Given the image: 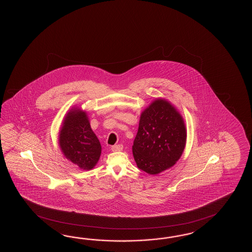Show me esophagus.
<instances>
[{
  "instance_id": "34e87169",
  "label": "esophagus",
  "mask_w": 252,
  "mask_h": 252,
  "mask_svg": "<svg viewBox=\"0 0 252 252\" xmlns=\"http://www.w3.org/2000/svg\"><path fill=\"white\" fill-rule=\"evenodd\" d=\"M124 150V146L122 144L114 145L112 147V150L113 151H121V150Z\"/></svg>"
}]
</instances>
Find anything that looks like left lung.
<instances>
[{"instance_id":"1","label":"left lung","mask_w":252,"mask_h":252,"mask_svg":"<svg viewBox=\"0 0 252 252\" xmlns=\"http://www.w3.org/2000/svg\"><path fill=\"white\" fill-rule=\"evenodd\" d=\"M182 116L169 102L158 99L141 113L132 146L140 170L157 175L176 164L186 146Z\"/></svg>"}]
</instances>
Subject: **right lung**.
I'll use <instances>...</instances> for the list:
<instances>
[{
  "instance_id": "obj_1",
  "label": "right lung",
  "mask_w": 252,
  "mask_h": 252,
  "mask_svg": "<svg viewBox=\"0 0 252 252\" xmlns=\"http://www.w3.org/2000/svg\"><path fill=\"white\" fill-rule=\"evenodd\" d=\"M59 144L67 159L86 170L96 165L102 152L100 141L92 130L86 113L79 109L72 110L64 118Z\"/></svg>"
}]
</instances>
